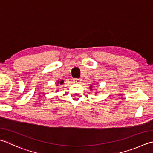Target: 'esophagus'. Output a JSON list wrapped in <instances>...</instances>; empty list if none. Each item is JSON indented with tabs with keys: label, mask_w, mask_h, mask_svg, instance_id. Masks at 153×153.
<instances>
[{
	"label": "esophagus",
	"mask_w": 153,
	"mask_h": 153,
	"mask_svg": "<svg viewBox=\"0 0 153 153\" xmlns=\"http://www.w3.org/2000/svg\"><path fill=\"white\" fill-rule=\"evenodd\" d=\"M81 82H82V79H81L80 78H76V79H74V82H75V83H79Z\"/></svg>",
	"instance_id": "34e87169"
}]
</instances>
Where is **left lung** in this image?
Instances as JSON below:
<instances>
[{
  "instance_id": "left-lung-1",
  "label": "left lung",
  "mask_w": 153,
  "mask_h": 153,
  "mask_svg": "<svg viewBox=\"0 0 153 153\" xmlns=\"http://www.w3.org/2000/svg\"><path fill=\"white\" fill-rule=\"evenodd\" d=\"M90 88H91V87H90Z\"/></svg>"
}]
</instances>
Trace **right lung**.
Listing matches in <instances>:
<instances>
[{
  "mask_svg": "<svg viewBox=\"0 0 153 153\" xmlns=\"http://www.w3.org/2000/svg\"><path fill=\"white\" fill-rule=\"evenodd\" d=\"M58 83H60V84H62V83H64V81H63V80H62L60 82H58Z\"/></svg>",
  "mask_w": 153,
  "mask_h": 153,
  "instance_id": "1",
  "label": "right lung"
}]
</instances>
